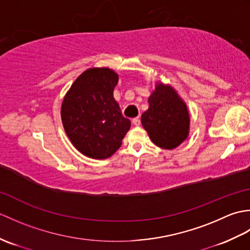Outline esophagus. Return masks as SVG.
<instances>
[{"label":"esophagus","mask_w":250,"mask_h":250,"mask_svg":"<svg viewBox=\"0 0 250 250\" xmlns=\"http://www.w3.org/2000/svg\"><path fill=\"white\" fill-rule=\"evenodd\" d=\"M132 122H133V125L135 126H139L141 125V119L140 117H136V118H133V120H132Z\"/></svg>","instance_id":"34e87169"}]
</instances>
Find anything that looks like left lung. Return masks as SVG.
<instances>
[{
	"label": "left lung",
	"instance_id": "1",
	"mask_svg": "<svg viewBox=\"0 0 250 250\" xmlns=\"http://www.w3.org/2000/svg\"><path fill=\"white\" fill-rule=\"evenodd\" d=\"M149 108L142 115V125L153 144L173 149L187 139L189 114L187 106L175 90L158 83L148 99Z\"/></svg>",
	"mask_w": 250,
	"mask_h": 250
}]
</instances>
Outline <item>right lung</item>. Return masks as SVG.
I'll use <instances>...</instances> for the list:
<instances>
[{"label":"right lung","mask_w":250,"mask_h":250,"mask_svg":"<svg viewBox=\"0 0 250 250\" xmlns=\"http://www.w3.org/2000/svg\"><path fill=\"white\" fill-rule=\"evenodd\" d=\"M118 75L107 67L89 68L68 90L61 107L65 133L83 155L106 159L121 146L131 121L114 99Z\"/></svg>","instance_id":"obj_1"}]
</instances>
